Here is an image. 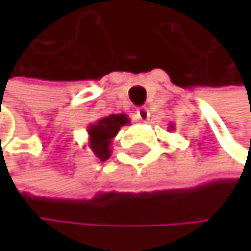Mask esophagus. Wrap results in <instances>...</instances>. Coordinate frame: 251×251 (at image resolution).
Segmentation results:
<instances>
[{"mask_svg":"<svg viewBox=\"0 0 251 251\" xmlns=\"http://www.w3.org/2000/svg\"><path fill=\"white\" fill-rule=\"evenodd\" d=\"M137 117H138V120H141V122H148L149 117H151V113H149V110H148L146 107H141V108L137 110Z\"/></svg>","mask_w":251,"mask_h":251,"instance_id":"esophagus-1","label":"esophagus"}]
</instances>
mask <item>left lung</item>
I'll use <instances>...</instances> for the list:
<instances>
[{
	"label": "left lung",
	"mask_w": 251,
	"mask_h": 251,
	"mask_svg": "<svg viewBox=\"0 0 251 251\" xmlns=\"http://www.w3.org/2000/svg\"><path fill=\"white\" fill-rule=\"evenodd\" d=\"M173 129H175V125L170 123V125H169V131H173Z\"/></svg>",
	"instance_id": "8db88e82"
}]
</instances>
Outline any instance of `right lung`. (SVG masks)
I'll list each match as a JSON object with an SVG mask.
<instances>
[{
  "mask_svg": "<svg viewBox=\"0 0 251 251\" xmlns=\"http://www.w3.org/2000/svg\"><path fill=\"white\" fill-rule=\"evenodd\" d=\"M131 119L126 114H110L100 117L95 123H90L89 132V148L100 159L107 161L111 156V143L122 126L129 125Z\"/></svg>",
  "mask_w": 251,
  "mask_h": 251,
  "instance_id": "right-lung-1",
  "label": "right lung"
}]
</instances>
